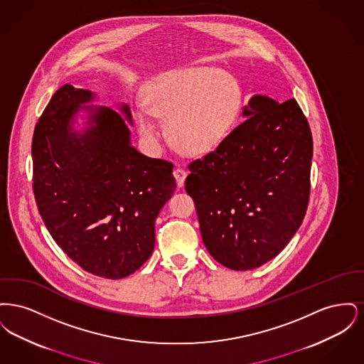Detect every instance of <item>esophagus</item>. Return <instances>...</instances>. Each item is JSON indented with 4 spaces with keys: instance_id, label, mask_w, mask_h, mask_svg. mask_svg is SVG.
Returning a JSON list of instances; mask_svg holds the SVG:
<instances>
[{
    "instance_id": "obj_1",
    "label": "esophagus",
    "mask_w": 364,
    "mask_h": 364,
    "mask_svg": "<svg viewBox=\"0 0 364 364\" xmlns=\"http://www.w3.org/2000/svg\"><path fill=\"white\" fill-rule=\"evenodd\" d=\"M173 176L176 178V183H177V187H183L184 181H186V177H187V172L180 169V168H176L173 171Z\"/></svg>"
}]
</instances>
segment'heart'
<instances>
[{
  "mask_svg": "<svg viewBox=\"0 0 364 364\" xmlns=\"http://www.w3.org/2000/svg\"><path fill=\"white\" fill-rule=\"evenodd\" d=\"M242 107V86L233 76L217 68H186L154 77L144 88V101L135 104L134 117L151 144L161 138L156 116L166 119L174 146L199 156L229 138Z\"/></svg>",
  "mask_w": 364,
  "mask_h": 364,
  "instance_id": "1",
  "label": "heart"
}]
</instances>
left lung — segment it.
I'll list each match as a JSON object with an SVG mask.
<instances>
[{
	"label": "left lung",
	"instance_id": "obj_1",
	"mask_svg": "<svg viewBox=\"0 0 364 364\" xmlns=\"http://www.w3.org/2000/svg\"><path fill=\"white\" fill-rule=\"evenodd\" d=\"M242 117L220 147L191 162L186 178L208 254L232 270L276 258L310 196L311 131L297 102L252 95Z\"/></svg>",
	"mask_w": 364,
	"mask_h": 364
}]
</instances>
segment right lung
Listing matches in <instances>:
<instances>
[{
    "instance_id": "add662e5",
    "label": "right lung",
    "mask_w": 364,
    "mask_h": 364,
    "mask_svg": "<svg viewBox=\"0 0 364 364\" xmlns=\"http://www.w3.org/2000/svg\"><path fill=\"white\" fill-rule=\"evenodd\" d=\"M97 98L68 83L54 92L35 127L33 188L57 245L88 273L119 279L151 257L176 180L171 162L131 144L129 106L119 105L120 115Z\"/></svg>"
}]
</instances>
